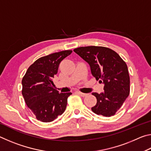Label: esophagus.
I'll list each match as a JSON object with an SVG mask.
<instances>
[{
    "label": "esophagus",
    "instance_id": "obj_1",
    "mask_svg": "<svg viewBox=\"0 0 151 151\" xmlns=\"http://www.w3.org/2000/svg\"><path fill=\"white\" fill-rule=\"evenodd\" d=\"M77 93H78V94H80V95H81V96H83V97H85V96H86V95H87V94L81 93V92H77Z\"/></svg>",
    "mask_w": 151,
    "mask_h": 151
}]
</instances>
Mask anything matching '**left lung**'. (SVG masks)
<instances>
[{
  "label": "left lung",
  "mask_w": 151,
  "mask_h": 151,
  "mask_svg": "<svg viewBox=\"0 0 151 151\" xmlns=\"http://www.w3.org/2000/svg\"><path fill=\"white\" fill-rule=\"evenodd\" d=\"M74 52L90 65L91 73L104 84V92L93 93L97 103L93 112L111 116L121 108L130 93V77L126 63L115 51L103 47H82Z\"/></svg>",
  "instance_id": "obj_1"
}]
</instances>
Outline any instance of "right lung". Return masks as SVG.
Instances as JSON below:
<instances>
[{
  "label": "right lung",
  "mask_w": 151,
  "mask_h": 151,
  "mask_svg": "<svg viewBox=\"0 0 151 151\" xmlns=\"http://www.w3.org/2000/svg\"><path fill=\"white\" fill-rule=\"evenodd\" d=\"M71 53L72 50H63L39 58L22 78V96L39 121L52 122L65 111L67 99L72 93H58L53 87L52 78L60 63Z\"/></svg>",
  "instance_id": "1"
}]
</instances>
